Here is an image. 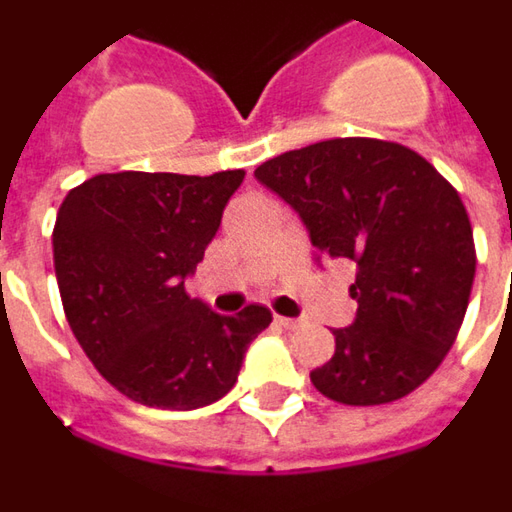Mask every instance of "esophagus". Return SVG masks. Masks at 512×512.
I'll return each mask as SVG.
<instances>
[{
    "mask_svg": "<svg viewBox=\"0 0 512 512\" xmlns=\"http://www.w3.org/2000/svg\"><path fill=\"white\" fill-rule=\"evenodd\" d=\"M277 321H280V324H282V327H285V330H296V327L302 324L299 318H288V316H277Z\"/></svg>",
    "mask_w": 512,
    "mask_h": 512,
    "instance_id": "1",
    "label": "esophagus"
}]
</instances>
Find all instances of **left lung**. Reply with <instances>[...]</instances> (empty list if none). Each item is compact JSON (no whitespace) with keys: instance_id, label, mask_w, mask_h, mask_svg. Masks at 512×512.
Listing matches in <instances>:
<instances>
[{"instance_id":"8db88e82","label":"left lung","mask_w":512,"mask_h":512,"mask_svg":"<svg viewBox=\"0 0 512 512\" xmlns=\"http://www.w3.org/2000/svg\"><path fill=\"white\" fill-rule=\"evenodd\" d=\"M299 213L318 255L357 266V316L310 382L341 405L396 402L441 366L474 285L463 199L432 163L391 141L332 138L257 166Z\"/></svg>"}]
</instances>
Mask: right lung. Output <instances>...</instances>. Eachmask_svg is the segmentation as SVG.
Instances as JSON below:
<instances>
[{"label":"right lung","instance_id":"1","mask_svg":"<svg viewBox=\"0 0 512 512\" xmlns=\"http://www.w3.org/2000/svg\"><path fill=\"white\" fill-rule=\"evenodd\" d=\"M244 174H96L57 210L52 249L71 332L96 371L138 405L219 402L246 346L271 324L263 305L221 316L185 291Z\"/></svg>","mask_w":512,"mask_h":512}]
</instances>
